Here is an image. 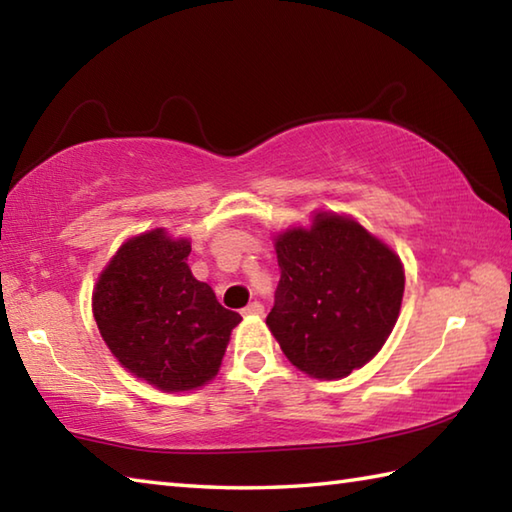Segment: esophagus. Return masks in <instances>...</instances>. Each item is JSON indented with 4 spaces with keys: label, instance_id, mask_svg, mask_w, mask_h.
Instances as JSON below:
<instances>
[{
    "label": "esophagus",
    "instance_id": "34e87169",
    "mask_svg": "<svg viewBox=\"0 0 512 512\" xmlns=\"http://www.w3.org/2000/svg\"><path fill=\"white\" fill-rule=\"evenodd\" d=\"M241 313H244V315H262L264 313V304L255 300V302H250Z\"/></svg>",
    "mask_w": 512,
    "mask_h": 512
}]
</instances>
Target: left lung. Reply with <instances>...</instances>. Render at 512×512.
I'll use <instances>...</instances> for the list:
<instances>
[{
    "label": "left lung",
    "mask_w": 512,
    "mask_h": 512,
    "mask_svg": "<svg viewBox=\"0 0 512 512\" xmlns=\"http://www.w3.org/2000/svg\"><path fill=\"white\" fill-rule=\"evenodd\" d=\"M280 284L266 324L313 378H345L385 345L401 311L403 264L358 221L315 215L275 241Z\"/></svg>",
    "instance_id": "left-lung-1"
}]
</instances>
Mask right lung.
I'll use <instances>...</instances> for the list:
<instances>
[{
    "label": "right lung",
    "instance_id": "add662e5",
    "mask_svg": "<svg viewBox=\"0 0 512 512\" xmlns=\"http://www.w3.org/2000/svg\"><path fill=\"white\" fill-rule=\"evenodd\" d=\"M190 241L161 228L129 239L111 257L94 291L102 340L134 376L188 392L219 371L241 315L224 309L188 266Z\"/></svg>",
    "mask_w": 512,
    "mask_h": 512
}]
</instances>
